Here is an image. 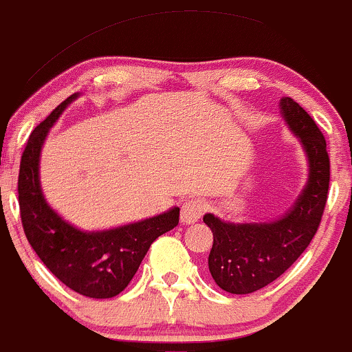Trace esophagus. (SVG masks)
<instances>
[{"label": "esophagus", "instance_id": "esophagus-1", "mask_svg": "<svg viewBox=\"0 0 352 352\" xmlns=\"http://www.w3.org/2000/svg\"><path fill=\"white\" fill-rule=\"evenodd\" d=\"M206 210V203L201 201V200H195V198H191V200H186L183 203V206H181V223H184V226H191V223L198 222V220L201 219V215L205 213Z\"/></svg>", "mask_w": 352, "mask_h": 352}]
</instances>
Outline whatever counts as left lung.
<instances>
[{
  "label": "left lung",
  "instance_id": "left-lung-1",
  "mask_svg": "<svg viewBox=\"0 0 352 352\" xmlns=\"http://www.w3.org/2000/svg\"><path fill=\"white\" fill-rule=\"evenodd\" d=\"M280 115L307 159V181L293 205L264 222H230L213 213L203 217L213 234L210 274L234 295L254 293L280 278L309 248L327 201L331 162L324 135L292 98H281Z\"/></svg>",
  "mask_w": 352,
  "mask_h": 352
}]
</instances>
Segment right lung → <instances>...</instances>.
<instances>
[{
  "label": "right lung",
  "mask_w": 352,
  "mask_h": 352,
  "mask_svg": "<svg viewBox=\"0 0 352 352\" xmlns=\"http://www.w3.org/2000/svg\"><path fill=\"white\" fill-rule=\"evenodd\" d=\"M81 96L74 93L32 132L21 155L18 201L21 223L32 249L47 270L89 298L117 296L132 281L151 244L179 222V208L103 230H82L50 206L41 183V155L50 129Z\"/></svg>",
  "instance_id": "right-lung-1"
}]
</instances>
